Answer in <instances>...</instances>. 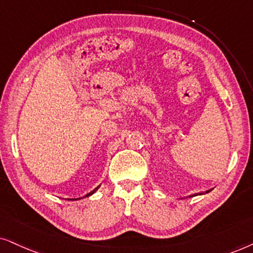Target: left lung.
<instances>
[{
	"label": "left lung",
	"instance_id": "obj_1",
	"mask_svg": "<svg viewBox=\"0 0 253 253\" xmlns=\"http://www.w3.org/2000/svg\"><path fill=\"white\" fill-rule=\"evenodd\" d=\"M208 192H210V191H207V192H206V193H208Z\"/></svg>",
	"mask_w": 253,
	"mask_h": 253
}]
</instances>
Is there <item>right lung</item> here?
<instances>
[{"label":"right lung","mask_w":253,"mask_h":253,"mask_svg":"<svg viewBox=\"0 0 253 253\" xmlns=\"http://www.w3.org/2000/svg\"><path fill=\"white\" fill-rule=\"evenodd\" d=\"M99 187V186H98ZM98 187H96L95 188V190H93V191H91V192H90V193H87L86 195H85V197H89V195H91V194H93V193H95V192L97 191V190H98ZM79 199H81V198H77V199H69V200H79Z\"/></svg>","instance_id":"obj_1"}]
</instances>
